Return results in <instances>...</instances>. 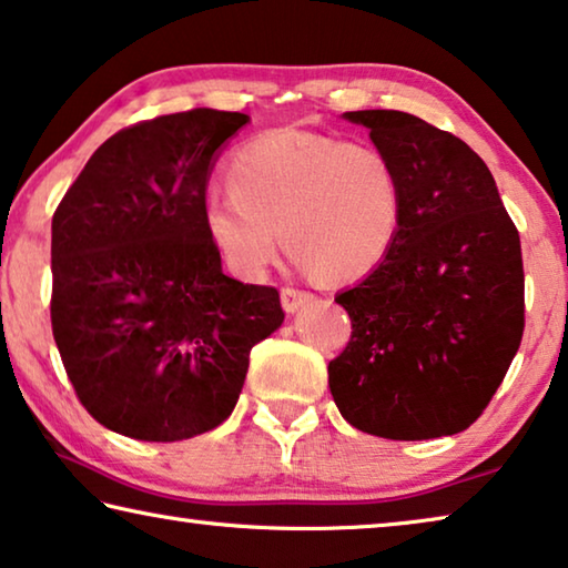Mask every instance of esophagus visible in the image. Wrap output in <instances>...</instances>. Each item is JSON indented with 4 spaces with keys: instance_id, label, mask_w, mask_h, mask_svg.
<instances>
[{
    "instance_id": "1",
    "label": "esophagus",
    "mask_w": 568,
    "mask_h": 568,
    "mask_svg": "<svg viewBox=\"0 0 568 568\" xmlns=\"http://www.w3.org/2000/svg\"><path fill=\"white\" fill-rule=\"evenodd\" d=\"M313 298H316V295L308 293V291H301V287H283V291H281L283 308H285L287 313L301 311L305 303H313Z\"/></svg>"
}]
</instances>
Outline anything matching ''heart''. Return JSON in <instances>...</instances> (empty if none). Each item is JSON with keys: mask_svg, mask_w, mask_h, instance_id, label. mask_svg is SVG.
<instances>
[{"mask_svg": "<svg viewBox=\"0 0 568 568\" xmlns=\"http://www.w3.org/2000/svg\"><path fill=\"white\" fill-rule=\"evenodd\" d=\"M227 194L202 206L206 237L240 281H260L277 230L298 263L323 281H356L382 263L402 224V182L372 143L273 129L230 156Z\"/></svg>", "mask_w": 568, "mask_h": 568, "instance_id": "obj_1", "label": "heart"}]
</instances>
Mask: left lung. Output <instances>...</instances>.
<instances>
[{
	"label": "left lung",
	"instance_id": "8db88e82",
	"mask_svg": "<svg viewBox=\"0 0 568 568\" xmlns=\"http://www.w3.org/2000/svg\"><path fill=\"white\" fill-rule=\"evenodd\" d=\"M392 159L402 224L386 257L336 295L351 318L328 364L348 425L386 439L457 435L488 407L526 326L520 237L485 161L402 111H348Z\"/></svg>",
	"mask_w": 568,
	"mask_h": 568
}]
</instances>
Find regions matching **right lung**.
<instances>
[{
  "label": "right lung",
  "instance_id": "obj_1",
  "mask_svg": "<svg viewBox=\"0 0 568 568\" xmlns=\"http://www.w3.org/2000/svg\"><path fill=\"white\" fill-rule=\"evenodd\" d=\"M250 121L194 108L113 133L52 214V336L93 419L176 443L230 417L281 295L222 273L202 206L217 151Z\"/></svg>",
  "mask_w": 568,
  "mask_h": 568
}]
</instances>
